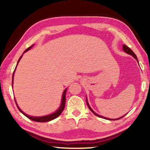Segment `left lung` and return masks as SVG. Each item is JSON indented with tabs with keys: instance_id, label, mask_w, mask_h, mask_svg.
Returning <instances> with one entry per match:
<instances>
[{
	"instance_id": "obj_1",
	"label": "left lung",
	"mask_w": 150,
	"mask_h": 150,
	"mask_svg": "<svg viewBox=\"0 0 150 150\" xmlns=\"http://www.w3.org/2000/svg\"><path fill=\"white\" fill-rule=\"evenodd\" d=\"M123 50L124 51V52H125L126 53H127V54H130V55H132V56L135 58V59L138 61V59H137V57H136V54H134V53L133 52V51L132 50L130 47H128V46H127V45H123ZM86 102H87V106H88V108L90 109L91 110V111L94 114V115H96V116H98V117H100V118H105V119H107V120H118V119H120V118H122V117H124V116H122L121 118H117V119H115V120H114V119H109V118H105V117H103V116H100V115H97V114L96 113H95V112H94L93 110H92V108H91V107H90V106H89V105H88V101H87V100H86Z\"/></svg>"
}]
</instances>
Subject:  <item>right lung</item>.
<instances>
[{
    "label": "right lung",
    "instance_id": "obj_1",
    "mask_svg": "<svg viewBox=\"0 0 150 150\" xmlns=\"http://www.w3.org/2000/svg\"><path fill=\"white\" fill-rule=\"evenodd\" d=\"M32 46H33V45H31V46H30V47H29L28 48H27V49L24 51V53L27 52L28 50H29L30 49V48H31ZM22 55L21 56H20V57L19 58L18 62V63H17V65H18V63H19L20 60V59H21V58H22ZM17 65H16V66H17ZM15 69H14V72H13V75H12V84H13V77H14V74ZM66 91H67V88H66V89L64 91V92H63V93L62 104H61V106H60V107L59 108V109H58V110H57L56 112H55L52 114V115H49L44 116H41V117H34V116H30L27 115L26 114H25V113L23 112H22L21 110H20V109L19 107H18V106L17 105L16 101H15V102H16V106H17V107L18 108L19 110H20V112H22V114H23L24 115L26 116V117H28L29 119H30V120H33V121H35V122H48V121L52 120H54V119L57 118L58 116H59L61 115V114H62V112L63 111V110H64L65 106V100H66V99H65Z\"/></svg>",
    "mask_w": 150,
    "mask_h": 150
}]
</instances>
